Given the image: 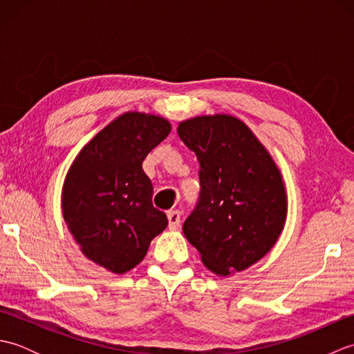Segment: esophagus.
I'll return each mask as SVG.
<instances>
[{
	"label": "esophagus",
	"mask_w": 354,
	"mask_h": 354,
	"mask_svg": "<svg viewBox=\"0 0 354 354\" xmlns=\"http://www.w3.org/2000/svg\"><path fill=\"white\" fill-rule=\"evenodd\" d=\"M167 219H169V228L170 230H176L181 223V213L175 209V212H169L167 213Z\"/></svg>",
	"instance_id": "34e87169"
}]
</instances>
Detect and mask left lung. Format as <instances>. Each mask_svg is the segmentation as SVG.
Segmentation results:
<instances>
[{"label":"left lung","instance_id":"1","mask_svg":"<svg viewBox=\"0 0 354 354\" xmlns=\"http://www.w3.org/2000/svg\"><path fill=\"white\" fill-rule=\"evenodd\" d=\"M178 135L201 165V196L184 234L216 275L242 272L272 250L284 228L281 171L237 117H194L179 123Z\"/></svg>","mask_w":354,"mask_h":354}]
</instances>
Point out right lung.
Masks as SVG:
<instances>
[{
	"label": "right lung",
	"instance_id": "add662e5",
	"mask_svg": "<svg viewBox=\"0 0 354 354\" xmlns=\"http://www.w3.org/2000/svg\"><path fill=\"white\" fill-rule=\"evenodd\" d=\"M170 131L161 115L124 112L82 147L66 173V227L82 254L111 272H129L167 227V216L152 204L142 161Z\"/></svg>",
	"mask_w": 354,
	"mask_h": 354
}]
</instances>
